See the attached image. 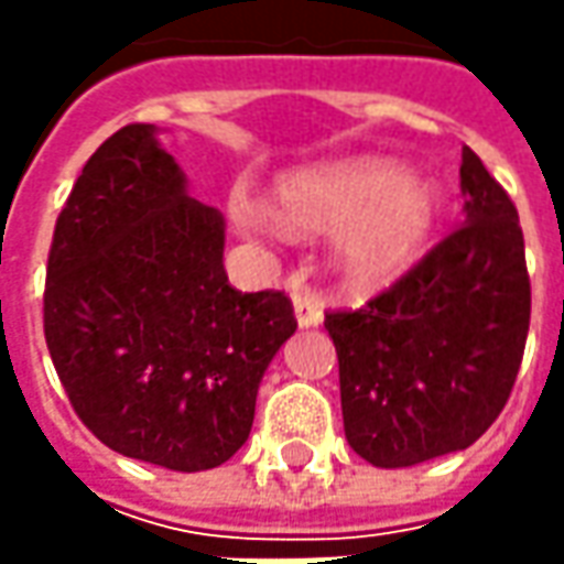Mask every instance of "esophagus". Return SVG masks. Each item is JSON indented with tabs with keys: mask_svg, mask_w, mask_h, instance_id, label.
<instances>
[{
	"mask_svg": "<svg viewBox=\"0 0 564 564\" xmlns=\"http://www.w3.org/2000/svg\"><path fill=\"white\" fill-rule=\"evenodd\" d=\"M294 316H297V326H319L323 323V304L316 301L311 292H294L292 294Z\"/></svg>",
	"mask_w": 564,
	"mask_h": 564,
	"instance_id": "34e87169",
	"label": "esophagus"
}]
</instances>
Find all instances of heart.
<instances>
[{
	"label": "heart",
	"instance_id": "1",
	"mask_svg": "<svg viewBox=\"0 0 564 564\" xmlns=\"http://www.w3.org/2000/svg\"><path fill=\"white\" fill-rule=\"evenodd\" d=\"M275 216L245 194L231 197V223L250 238L333 231L338 270L355 282H379L417 260L443 216L433 178L404 172L382 156H351L294 169L272 185Z\"/></svg>",
	"mask_w": 564,
	"mask_h": 564
}]
</instances>
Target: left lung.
I'll use <instances>...</instances> for the list:
<instances>
[{"label": "left lung", "mask_w": 564, "mask_h": 564, "mask_svg": "<svg viewBox=\"0 0 564 564\" xmlns=\"http://www.w3.org/2000/svg\"><path fill=\"white\" fill-rule=\"evenodd\" d=\"M465 226L360 311L326 314L348 445L373 467L462 452L506 408L531 326L518 209L462 150Z\"/></svg>", "instance_id": "8db88e82"}]
</instances>
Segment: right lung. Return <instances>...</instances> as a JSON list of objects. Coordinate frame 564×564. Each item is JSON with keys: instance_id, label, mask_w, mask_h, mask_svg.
I'll return each instance as SVG.
<instances>
[{"instance_id": "1", "label": "right lung", "mask_w": 564, "mask_h": 564, "mask_svg": "<svg viewBox=\"0 0 564 564\" xmlns=\"http://www.w3.org/2000/svg\"><path fill=\"white\" fill-rule=\"evenodd\" d=\"M223 248V213L187 197L153 124L99 143L55 219L46 345L77 417L124 458L194 474L248 443L297 319L282 292L231 289Z\"/></svg>"}]
</instances>
